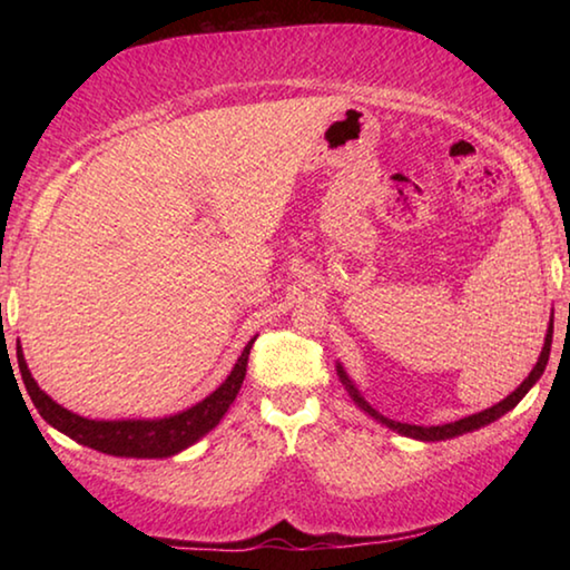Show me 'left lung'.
I'll use <instances>...</instances> for the list:
<instances>
[{"label":"left lung","mask_w":570,"mask_h":570,"mask_svg":"<svg viewBox=\"0 0 570 570\" xmlns=\"http://www.w3.org/2000/svg\"><path fill=\"white\" fill-rule=\"evenodd\" d=\"M551 342H553V316H551V324H548V332H546V342H543V350H540V356L533 370H530L528 377L520 382V387L513 390L508 394L505 400H500L498 404H493V407L482 410V412H475V414H468V417L462 420H455V422H448V424H432V428H422V424H407V422H397V420H390L384 417V414H380L377 410L372 407L370 402H366L362 397V392L356 390V384L350 380V374L344 372V366L336 362V374H340L342 384L346 387V392H350V397L354 400L356 407H360L364 414H370L372 420L382 422L384 428H390L394 432H400V435L404 438H412V440H422V442H438V440H452V438H460L465 435V432H472V430H480L485 428V424L495 422L503 417L505 412H510L515 407V404L525 397L528 390L533 387V384L540 380V374L546 372V364H548V356H551Z\"/></svg>","instance_id":"8db88e82"}]
</instances>
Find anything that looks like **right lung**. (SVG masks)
Instances as JSON below:
<instances>
[{
  "instance_id": "obj_1",
  "label": "right lung",
  "mask_w": 570,
  "mask_h": 570,
  "mask_svg": "<svg viewBox=\"0 0 570 570\" xmlns=\"http://www.w3.org/2000/svg\"><path fill=\"white\" fill-rule=\"evenodd\" d=\"M256 336L250 340L244 352H240L238 362L234 364L228 377L218 384V387L208 394L206 400L193 404V407L168 414V417L156 420H90L82 414H75L65 410L62 404H57L50 394L40 390V384L35 382L30 366L22 354V346L17 344V364L22 372L24 387L30 392L37 412L42 414L47 424H52L55 430H60L75 442H80L85 448H92L105 455L115 458H170L178 455L190 445L208 435L216 428L220 417L228 412L234 404L236 394L244 384L246 377V364L250 346H254Z\"/></svg>"
}]
</instances>
